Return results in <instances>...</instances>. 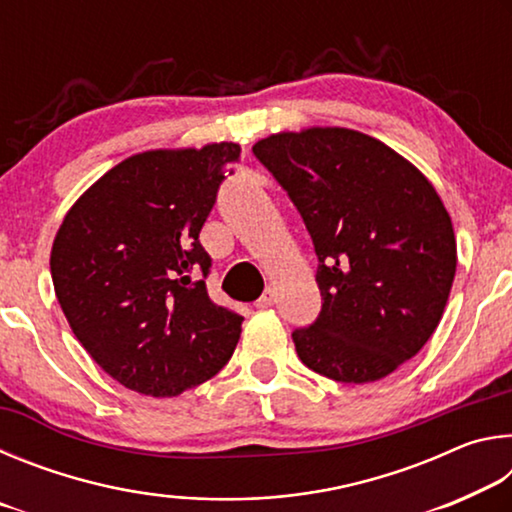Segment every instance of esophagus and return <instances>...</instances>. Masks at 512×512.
Here are the masks:
<instances>
[{"instance_id":"obj_1","label":"esophagus","mask_w":512,"mask_h":512,"mask_svg":"<svg viewBox=\"0 0 512 512\" xmlns=\"http://www.w3.org/2000/svg\"><path fill=\"white\" fill-rule=\"evenodd\" d=\"M275 300H277V293H275V289H271L268 287L262 296L257 298V302H255V307H259V309H266V307H273L275 305Z\"/></svg>"}]
</instances>
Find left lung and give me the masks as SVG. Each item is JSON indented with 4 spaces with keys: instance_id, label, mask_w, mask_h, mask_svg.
I'll return each mask as SVG.
<instances>
[{
    "instance_id": "1",
    "label": "left lung",
    "mask_w": 512,
    "mask_h": 512,
    "mask_svg": "<svg viewBox=\"0 0 512 512\" xmlns=\"http://www.w3.org/2000/svg\"><path fill=\"white\" fill-rule=\"evenodd\" d=\"M296 205L318 257V318L300 361L343 384L391 375L438 327L456 273L452 219L391 146L350 128L277 133L253 146Z\"/></svg>"
}]
</instances>
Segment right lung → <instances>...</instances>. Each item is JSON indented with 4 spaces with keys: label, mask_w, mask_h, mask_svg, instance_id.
<instances>
[{
    "label": "right lung",
    "mask_w": 512,
    "mask_h": 512,
    "mask_svg": "<svg viewBox=\"0 0 512 512\" xmlns=\"http://www.w3.org/2000/svg\"><path fill=\"white\" fill-rule=\"evenodd\" d=\"M239 153L221 142L131 155L60 225L49 262L60 309L90 357L131 391L180 395L237 348L244 318L207 296L212 259L198 235Z\"/></svg>",
    "instance_id": "1"
}]
</instances>
